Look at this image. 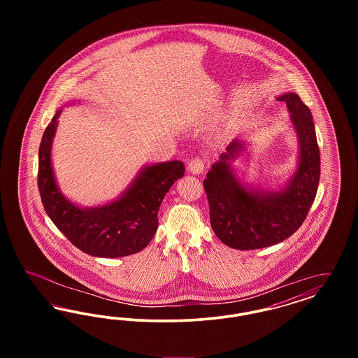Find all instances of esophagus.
I'll return each mask as SVG.
<instances>
[{"instance_id":"esophagus-1","label":"esophagus","mask_w":358,"mask_h":358,"mask_svg":"<svg viewBox=\"0 0 358 358\" xmlns=\"http://www.w3.org/2000/svg\"><path fill=\"white\" fill-rule=\"evenodd\" d=\"M204 168V161L201 158H192L187 162V171H190L192 174H200V173H203Z\"/></svg>"}]
</instances>
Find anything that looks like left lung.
<instances>
[{
    "label": "left lung",
    "instance_id": "obj_1",
    "mask_svg": "<svg viewBox=\"0 0 358 358\" xmlns=\"http://www.w3.org/2000/svg\"><path fill=\"white\" fill-rule=\"evenodd\" d=\"M286 103L298 139L296 169L278 187L247 184L234 161L247 153V141L234 139L206 173L204 189L215 235L235 250H256L289 238L306 219L321 174V158L313 115L295 92L276 98Z\"/></svg>",
    "mask_w": 358,
    "mask_h": 358
}]
</instances>
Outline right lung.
Listing matches in <instances>:
<instances>
[{
    "label": "right lung",
    "mask_w": 358,
    "mask_h": 358,
    "mask_svg": "<svg viewBox=\"0 0 358 358\" xmlns=\"http://www.w3.org/2000/svg\"><path fill=\"white\" fill-rule=\"evenodd\" d=\"M79 101L67 103L73 104ZM66 104V106H67ZM62 108L45 129L38 149V192L47 215L85 254L122 257L143 250L158 228V210L171 185L184 177L181 161L143 165L120 196L98 206H82L63 194L52 165V143Z\"/></svg>",
    "instance_id": "add662e5"
}]
</instances>
